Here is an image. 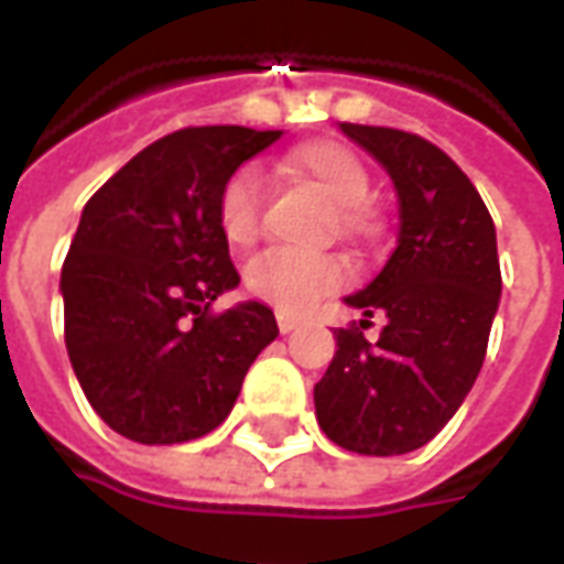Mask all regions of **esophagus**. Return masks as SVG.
Returning a JSON list of instances; mask_svg holds the SVG:
<instances>
[{
    "instance_id": "1",
    "label": "esophagus",
    "mask_w": 564,
    "mask_h": 564,
    "mask_svg": "<svg viewBox=\"0 0 564 564\" xmlns=\"http://www.w3.org/2000/svg\"><path fill=\"white\" fill-rule=\"evenodd\" d=\"M299 323H302L299 317H290V314H278V329H281L283 335H290L293 329H299Z\"/></svg>"
}]
</instances>
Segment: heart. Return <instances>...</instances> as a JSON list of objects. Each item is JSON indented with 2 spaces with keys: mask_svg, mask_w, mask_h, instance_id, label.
Wrapping results in <instances>:
<instances>
[{
  "mask_svg": "<svg viewBox=\"0 0 564 564\" xmlns=\"http://www.w3.org/2000/svg\"><path fill=\"white\" fill-rule=\"evenodd\" d=\"M281 174L290 181L317 186L332 202L329 232L347 241L378 238L380 223L368 208L371 174L362 156L344 141L314 139L293 148L281 160ZM217 226L235 247L253 245L262 229V177L257 169H235L217 196ZM350 281V262L341 253H299L271 247L247 262V293L257 295L286 314H302L323 295Z\"/></svg>",
  "mask_w": 564,
  "mask_h": 564,
  "instance_id": "obj_1",
  "label": "heart"
}]
</instances>
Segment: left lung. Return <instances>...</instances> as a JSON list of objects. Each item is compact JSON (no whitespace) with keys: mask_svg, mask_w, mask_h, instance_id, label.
Segmentation results:
<instances>
[{"mask_svg":"<svg viewBox=\"0 0 564 564\" xmlns=\"http://www.w3.org/2000/svg\"><path fill=\"white\" fill-rule=\"evenodd\" d=\"M383 162L399 189V245L347 305L387 314L378 344L359 326L335 332L338 350L314 387L329 441L362 456L423 447L459 411L484 366L501 295L496 223L447 153L423 135L341 123Z\"/></svg>","mask_w":564,"mask_h":564,"instance_id":"1","label":"left lung"}]
</instances>
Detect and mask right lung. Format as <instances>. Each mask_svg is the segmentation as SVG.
I'll return each mask as SVG.
<instances>
[{"instance_id": "obj_1", "label": "right lung", "mask_w": 564, "mask_h": 564, "mask_svg": "<svg viewBox=\"0 0 564 564\" xmlns=\"http://www.w3.org/2000/svg\"><path fill=\"white\" fill-rule=\"evenodd\" d=\"M278 139V129H177L84 205L59 281L66 350L117 435L184 444L214 432L247 368L278 338L259 302L214 311L241 281L217 226L220 186Z\"/></svg>"}]
</instances>
